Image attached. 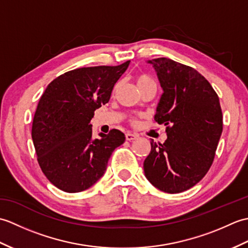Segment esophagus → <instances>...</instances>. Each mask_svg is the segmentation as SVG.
<instances>
[{"instance_id":"34e87169","label":"esophagus","mask_w":248,"mask_h":248,"mask_svg":"<svg viewBox=\"0 0 248 248\" xmlns=\"http://www.w3.org/2000/svg\"><path fill=\"white\" fill-rule=\"evenodd\" d=\"M139 135L135 134V133H131V132H128L125 133V140H133L135 139H138Z\"/></svg>"}]
</instances>
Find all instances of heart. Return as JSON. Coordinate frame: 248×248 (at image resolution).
Returning <instances> with one entry per match:
<instances>
[{
  "mask_svg": "<svg viewBox=\"0 0 248 248\" xmlns=\"http://www.w3.org/2000/svg\"><path fill=\"white\" fill-rule=\"evenodd\" d=\"M147 83H154V81L151 80V78L146 75H140L138 78H136V84H138V87L144 85V84Z\"/></svg>",
  "mask_w": 248,
  "mask_h": 248,
  "instance_id": "obj_1",
  "label": "heart"
}]
</instances>
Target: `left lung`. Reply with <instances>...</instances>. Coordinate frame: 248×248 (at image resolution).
I'll use <instances>...</instances> for the list:
<instances>
[{
	"label": "left lung",
	"instance_id": "obj_1",
	"mask_svg": "<svg viewBox=\"0 0 248 248\" xmlns=\"http://www.w3.org/2000/svg\"><path fill=\"white\" fill-rule=\"evenodd\" d=\"M148 64L154 66L163 89L155 119L168 127L164 143L150 141L145 176L162 192L181 193L202 180L212 165L223 132L219 99L192 67L166 57Z\"/></svg>",
	"mask_w": 248,
	"mask_h": 248
}]
</instances>
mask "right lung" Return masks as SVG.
<instances>
[{
    "instance_id": "add662e5",
    "label": "right lung",
    "mask_w": 248,
    "mask_h": 248,
    "mask_svg": "<svg viewBox=\"0 0 248 248\" xmlns=\"http://www.w3.org/2000/svg\"><path fill=\"white\" fill-rule=\"evenodd\" d=\"M130 61L119 66L78 68L57 77L41 96L31 125L37 161L48 180L67 193L93 186L124 134L110 130L93 138L94 110L108 102Z\"/></svg>"
}]
</instances>
